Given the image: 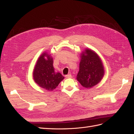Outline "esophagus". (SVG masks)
Listing matches in <instances>:
<instances>
[{
	"instance_id": "1",
	"label": "esophagus",
	"mask_w": 134,
	"mask_h": 134,
	"mask_svg": "<svg viewBox=\"0 0 134 134\" xmlns=\"http://www.w3.org/2000/svg\"><path fill=\"white\" fill-rule=\"evenodd\" d=\"M65 77H66V78H71L72 77L71 76V74H68V75H67L65 76Z\"/></svg>"
}]
</instances>
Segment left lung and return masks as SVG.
<instances>
[{"label": "left lung", "mask_w": 134, "mask_h": 134, "mask_svg": "<svg viewBox=\"0 0 134 134\" xmlns=\"http://www.w3.org/2000/svg\"><path fill=\"white\" fill-rule=\"evenodd\" d=\"M105 70L98 55L89 48L80 53L79 71L76 80L83 87L90 89L98 84L102 79Z\"/></svg>", "instance_id": "8db88e82"}]
</instances>
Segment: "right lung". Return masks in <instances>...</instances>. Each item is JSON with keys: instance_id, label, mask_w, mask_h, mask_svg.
Returning a JSON list of instances; mask_svg holds the SVG:
<instances>
[{"instance_id": "add662e5", "label": "right lung", "mask_w": 134, "mask_h": 134, "mask_svg": "<svg viewBox=\"0 0 134 134\" xmlns=\"http://www.w3.org/2000/svg\"><path fill=\"white\" fill-rule=\"evenodd\" d=\"M33 78L39 87L50 92L55 90L64 77L59 72L55 71L51 54L43 52L36 62Z\"/></svg>"}]
</instances>
